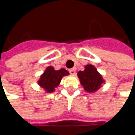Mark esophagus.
I'll use <instances>...</instances> for the list:
<instances>
[{
    "instance_id": "obj_1",
    "label": "esophagus",
    "mask_w": 135,
    "mask_h": 135,
    "mask_svg": "<svg viewBox=\"0 0 135 135\" xmlns=\"http://www.w3.org/2000/svg\"><path fill=\"white\" fill-rule=\"evenodd\" d=\"M69 72H70V74H75L76 73V69L75 68H71L69 70Z\"/></svg>"
}]
</instances>
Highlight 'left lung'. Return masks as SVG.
I'll return each instance as SVG.
<instances>
[{
	"label": "left lung",
	"instance_id": "left-lung-1",
	"mask_svg": "<svg viewBox=\"0 0 135 135\" xmlns=\"http://www.w3.org/2000/svg\"><path fill=\"white\" fill-rule=\"evenodd\" d=\"M77 76L85 90L89 92L95 91L104 83L101 74L91 65H86L85 70L79 71Z\"/></svg>",
	"mask_w": 135,
	"mask_h": 135
}]
</instances>
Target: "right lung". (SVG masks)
<instances>
[{
  "mask_svg": "<svg viewBox=\"0 0 135 135\" xmlns=\"http://www.w3.org/2000/svg\"><path fill=\"white\" fill-rule=\"evenodd\" d=\"M68 74L69 72L64 68L55 70L52 67H48L40 76L38 84L46 91L52 92L54 91L55 88L59 85L61 78Z\"/></svg>",
  "mask_w": 135,
  "mask_h": 135,
  "instance_id": "1",
  "label": "right lung"
}]
</instances>
